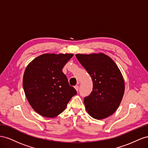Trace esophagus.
Segmentation results:
<instances>
[{"instance_id": "34e87169", "label": "esophagus", "mask_w": 148, "mask_h": 148, "mask_svg": "<svg viewBox=\"0 0 148 148\" xmlns=\"http://www.w3.org/2000/svg\"><path fill=\"white\" fill-rule=\"evenodd\" d=\"M74 88H75V89L77 91L79 90V86H75L74 87Z\"/></svg>"}]
</instances>
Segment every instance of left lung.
<instances>
[{
	"label": "left lung",
	"mask_w": 148,
	"mask_h": 148,
	"mask_svg": "<svg viewBox=\"0 0 148 148\" xmlns=\"http://www.w3.org/2000/svg\"><path fill=\"white\" fill-rule=\"evenodd\" d=\"M75 56L93 82L92 92L84 99L86 110L95 119H106L115 112L123 99L125 82L121 71L112 59L102 53Z\"/></svg>",
	"instance_id": "8db88e82"
}]
</instances>
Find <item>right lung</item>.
Listing matches in <instances>:
<instances>
[{
  "mask_svg": "<svg viewBox=\"0 0 148 148\" xmlns=\"http://www.w3.org/2000/svg\"><path fill=\"white\" fill-rule=\"evenodd\" d=\"M73 55L43 54L35 58L25 69L23 77L25 94L31 107L40 115L57 116L77 94L62 71Z\"/></svg>",
  "mask_w": 148,
  "mask_h": 148,
  "instance_id": "right-lung-1",
  "label": "right lung"
}]
</instances>
